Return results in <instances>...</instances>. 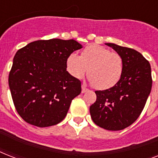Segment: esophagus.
Instances as JSON below:
<instances>
[{"label":"esophagus","mask_w":158,"mask_h":158,"mask_svg":"<svg viewBox=\"0 0 158 158\" xmlns=\"http://www.w3.org/2000/svg\"><path fill=\"white\" fill-rule=\"evenodd\" d=\"M89 89H87L86 87L84 86V85H82V94H84V93H86Z\"/></svg>","instance_id":"obj_1"}]
</instances>
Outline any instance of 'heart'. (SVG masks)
I'll use <instances>...</instances> for the list:
<instances>
[{"mask_svg": "<svg viewBox=\"0 0 158 158\" xmlns=\"http://www.w3.org/2000/svg\"><path fill=\"white\" fill-rule=\"evenodd\" d=\"M66 67L76 79H82L88 73L90 84L98 89L106 90L115 86L121 78L123 60L118 53L93 44L84 48L80 56L75 53L69 55Z\"/></svg>", "mask_w": 158, "mask_h": 158, "instance_id": "1", "label": "heart"}]
</instances>
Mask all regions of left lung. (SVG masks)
Wrapping results in <instances>:
<instances>
[{
  "label": "left lung",
  "instance_id": "obj_1",
  "mask_svg": "<svg viewBox=\"0 0 158 158\" xmlns=\"http://www.w3.org/2000/svg\"><path fill=\"white\" fill-rule=\"evenodd\" d=\"M105 44L122 58V75L112 88L95 91L97 100L89 110L97 125L115 131L132 125L142 112L152 89L151 66L141 53L132 48Z\"/></svg>",
  "mask_w": 158,
  "mask_h": 158
}]
</instances>
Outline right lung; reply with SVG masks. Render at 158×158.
<instances>
[{
  "label": "right lung",
  "instance_id": "right-lung-1",
  "mask_svg": "<svg viewBox=\"0 0 158 158\" xmlns=\"http://www.w3.org/2000/svg\"><path fill=\"white\" fill-rule=\"evenodd\" d=\"M83 46L74 39L28 43L16 52L9 74L14 105L23 120L48 127L64 120L81 82L66 70L67 58Z\"/></svg>",
  "mask_w": 158,
  "mask_h": 158
}]
</instances>
